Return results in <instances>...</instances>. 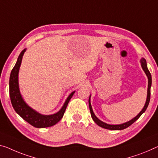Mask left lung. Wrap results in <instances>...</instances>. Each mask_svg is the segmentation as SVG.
Returning a JSON list of instances; mask_svg holds the SVG:
<instances>
[{
    "label": "left lung",
    "mask_w": 158,
    "mask_h": 158,
    "mask_svg": "<svg viewBox=\"0 0 158 158\" xmlns=\"http://www.w3.org/2000/svg\"><path fill=\"white\" fill-rule=\"evenodd\" d=\"M140 64H141V66H142L143 70L144 71L145 73L146 74V76L148 77V85L147 99H146V102H145L144 107L143 108V110L140 111V113L138 114L136 116H135V117L132 118L131 120L128 121V122L123 123H122V124L111 125V124H108V123H106L103 122V121H100L98 117H97L95 114H94L93 111V109H92V106H91V104H90V95H89V110H90L91 116H92V118H93V119L94 122H95L100 127L106 128V129H110V130H122V129H124V128H127V127H129V126L131 125L132 123H134L137 119H138V118H139L140 116L142 115V114L144 113L145 111L146 110V109L148 107V106L149 102H150V87H151V85H152V77H151V74H150V71H148V69L146 60H145V59H143H143H141V60H140Z\"/></svg>",
    "instance_id": "left-lung-1"
}]
</instances>
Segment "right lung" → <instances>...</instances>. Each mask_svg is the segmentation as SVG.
<instances>
[{"label":"right lung","instance_id":"obj_1","mask_svg":"<svg viewBox=\"0 0 158 158\" xmlns=\"http://www.w3.org/2000/svg\"><path fill=\"white\" fill-rule=\"evenodd\" d=\"M26 48L22 51L20 54L19 55L18 60L12 70L10 76L9 87H10V98L11 103L15 111L20 115L24 120L28 122L33 127L36 128H46L50 127L55 125L61 119L64 112L66 109L70 99L73 95L75 91L73 92L65 100L64 106L58 111L57 113L52 115H42L37 112L30 106H29L25 103L24 99L22 98L20 93L18 84V73L22 63V59L24 54H25Z\"/></svg>","mask_w":158,"mask_h":158}]
</instances>
